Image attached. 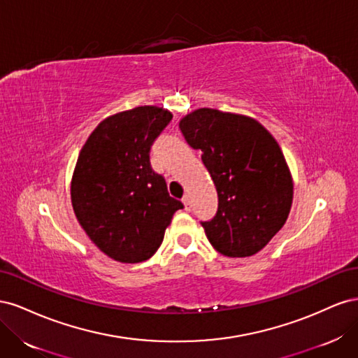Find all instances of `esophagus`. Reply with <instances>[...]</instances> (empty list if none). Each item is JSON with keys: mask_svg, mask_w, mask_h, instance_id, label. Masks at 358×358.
<instances>
[{"mask_svg": "<svg viewBox=\"0 0 358 358\" xmlns=\"http://www.w3.org/2000/svg\"><path fill=\"white\" fill-rule=\"evenodd\" d=\"M182 203H183V206H185L187 210H191V199H189L188 194H185V196L182 197Z\"/></svg>", "mask_w": 358, "mask_h": 358, "instance_id": "obj_1", "label": "esophagus"}]
</instances>
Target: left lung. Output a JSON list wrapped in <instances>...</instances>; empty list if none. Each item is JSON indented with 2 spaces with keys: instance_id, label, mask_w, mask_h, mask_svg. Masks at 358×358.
Listing matches in <instances>:
<instances>
[{
  "instance_id": "8db88e82",
  "label": "left lung",
  "mask_w": 358,
  "mask_h": 358,
  "mask_svg": "<svg viewBox=\"0 0 358 358\" xmlns=\"http://www.w3.org/2000/svg\"><path fill=\"white\" fill-rule=\"evenodd\" d=\"M218 192L213 220L201 222L210 245L231 258L251 257L282 229L292 178L275 137L257 119L203 107L179 122Z\"/></svg>"
}]
</instances>
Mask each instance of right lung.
Instances as JSON below:
<instances>
[{"label": "right lung", "mask_w": 358, "mask_h": 358, "mask_svg": "<svg viewBox=\"0 0 358 358\" xmlns=\"http://www.w3.org/2000/svg\"><path fill=\"white\" fill-rule=\"evenodd\" d=\"M171 112L140 106L101 121L86 140L71 178V204L95 246L119 263L152 257L183 204L150 167L155 138Z\"/></svg>", "instance_id": "obj_1"}]
</instances>
